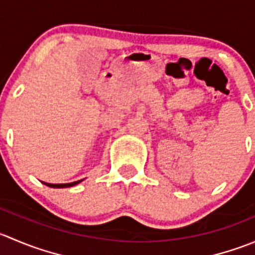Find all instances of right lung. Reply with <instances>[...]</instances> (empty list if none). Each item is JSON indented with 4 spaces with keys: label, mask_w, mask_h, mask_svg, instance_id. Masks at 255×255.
Listing matches in <instances>:
<instances>
[{
    "label": "right lung",
    "mask_w": 255,
    "mask_h": 255,
    "mask_svg": "<svg viewBox=\"0 0 255 255\" xmlns=\"http://www.w3.org/2000/svg\"><path fill=\"white\" fill-rule=\"evenodd\" d=\"M84 180V179H82ZM82 180H78V181H74V182H69V184H49V182H43L44 185H47L49 187H54V189H63V187H71L74 186V185L79 184V182H81Z\"/></svg>",
    "instance_id": "obj_1"
}]
</instances>
